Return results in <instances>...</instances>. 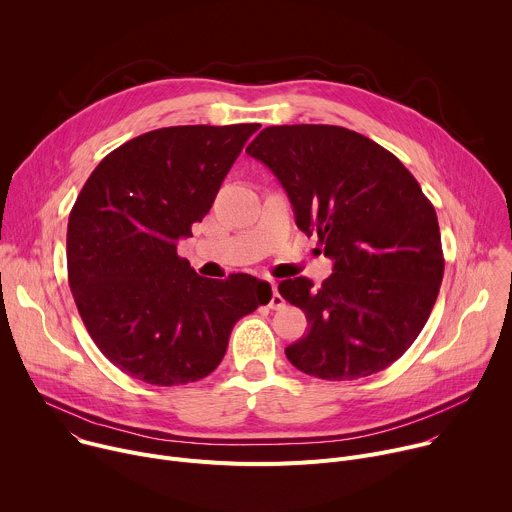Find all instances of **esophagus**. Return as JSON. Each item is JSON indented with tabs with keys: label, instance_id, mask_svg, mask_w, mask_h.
I'll list each match as a JSON object with an SVG mask.
<instances>
[{
	"label": "esophagus",
	"instance_id": "34e87169",
	"mask_svg": "<svg viewBox=\"0 0 512 512\" xmlns=\"http://www.w3.org/2000/svg\"><path fill=\"white\" fill-rule=\"evenodd\" d=\"M271 300H269V308L271 310H281L283 306H285V300L281 298V294L277 291V283L275 281H271Z\"/></svg>",
	"mask_w": 512,
	"mask_h": 512
}]
</instances>
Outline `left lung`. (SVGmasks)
Wrapping results in <instances>:
<instances>
[{"label":"left lung","instance_id":"left-lung-1","mask_svg":"<svg viewBox=\"0 0 512 512\" xmlns=\"http://www.w3.org/2000/svg\"><path fill=\"white\" fill-rule=\"evenodd\" d=\"M318 235L334 273L296 277L279 294L304 310L308 334L285 348L306 375H375L413 344L440 294L444 253L433 204L413 174L373 139L338 125L265 127L247 148Z\"/></svg>","mask_w":512,"mask_h":512}]
</instances>
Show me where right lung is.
Listing matches in <instances>:
<instances>
[{
	"label": "right lung",
	"mask_w": 512,
	"mask_h": 512,
	"mask_svg": "<svg viewBox=\"0 0 512 512\" xmlns=\"http://www.w3.org/2000/svg\"><path fill=\"white\" fill-rule=\"evenodd\" d=\"M259 127L178 125L133 137L101 160L72 206V298L125 375L158 387L208 377L237 320L271 300L269 283L200 277L176 251Z\"/></svg>",
	"instance_id": "1"
}]
</instances>
